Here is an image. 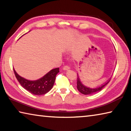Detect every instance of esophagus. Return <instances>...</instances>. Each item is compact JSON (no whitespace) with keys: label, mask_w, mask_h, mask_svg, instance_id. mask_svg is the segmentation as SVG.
<instances>
[{"label":"esophagus","mask_w":131,"mask_h":131,"mask_svg":"<svg viewBox=\"0 0 131 131\" xmlns=\"http://www.w3.org/2000/svg\"><path fill=\"white\" fill-rule=\"evenodd\" d=\"M69 69H70V68L68 66H64L63 68V70H68Z\"/></svg>","instance_id":"34e87169"}]
</instances>
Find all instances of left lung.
<instances>
[{
	"label": "left lung",
	"mask_w": 131,
	"mask_h": 131,
	"mask_svg": "<svg viewBox=\"0 0 131 131\" xmlns=\"http://www.w3.org/2000/svg\"><path fill=\"white\" fill-rule=\"evenodd\" d=\"M111 79H110L108 80L106 82V83H104V84H102V85L99 86V87H97L95 88H91L88 87H86L84 85H83V84L80 80L79 75L77 74V90H79V91L80 92H81V94H84V95H91V94H95V93H96L97 92L100 91L102 90L103 89L105 85H107V84L109 83V81H110Z\"/></svg>",
	"instance_id": "8db88e82"
}]
</instances>
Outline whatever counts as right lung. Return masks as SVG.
I'll list each match as a JSON object with an SVG mask.
<instances>
[{"mask_svg":"<svg viewBox=\"0 0 131 131\" xmlns=\"http://www.w3.org/2000/svg\"><path fill=\"white\" fill-rule=\"evenodd\" d=\"M59 68L51 70L44 76L36 80L32 81L25 79L17 74L14 69V72L17 80L22 87L32 94L41 95L46 94L51 90L56 78V75L59 72Z\"/></svg>","mask_w":131,"mask_h":131,"instance_id":"obj_1","label":"right lung"}]
</instances>
